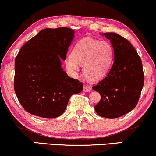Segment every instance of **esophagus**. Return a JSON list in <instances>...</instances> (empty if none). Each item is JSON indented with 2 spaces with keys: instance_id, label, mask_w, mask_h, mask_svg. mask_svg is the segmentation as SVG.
<instances>
[{
  "instance_id": "esophagus-1",
  "label": "esophagus",
  "mask_w": 156,
  "mask_h": 156,
  "mask_svg": "<svg viewBox=\"0 0 156 156\" xmlns=\"http://www.w3.org/2000/svg\"><path fill=\"white\" fill-rule=\"evenodd\" d=\"M91 90V88L90 86H83V91L85 92H90Z\"/></svg>"
}]
</instances>
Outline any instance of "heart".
Listing matches in <instances>:
<instances>
[{"label":"heart","mask_w":156,"mask_h":156,"mask_svg":"<svg viewBox=\"0 0 156 156\" xmlns=\"http://www.w3.org/2000/svg\"><path fill=\"white\" fill-rule=\"evenodd\" d=\"M114 58V47L109 42L85 38L76 44L65 63L67 69L73 73L78 72L80 66H84L86 78L92 81H98L109 71Z\"/></svg>","instance_id":"b5f03b06"}]
</instances>
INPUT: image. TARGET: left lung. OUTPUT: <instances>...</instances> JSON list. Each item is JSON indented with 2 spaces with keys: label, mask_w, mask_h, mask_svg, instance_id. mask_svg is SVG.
Here are the masks:
<instances>
[{
  "label": "left lung",
  "mask_w": 156,
  "mask_h": 156,
  "mask_svg": "<svg viewBox=\"0 0 156 156\" xmlns=\"http://www.w3.org/2000/svg\"><path fill=\"white\" fill-rule=\"evenodd\" d=\"M101 34L110 40L114 58L107 76L93 86L101 95L95 111L101 117L113 119L125 115L137 105L144 85L143 65L127 39L114 32Z\"/></svg>",
  "instance_id": "8db88e82"
}]
</instances>
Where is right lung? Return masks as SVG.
I'll return each mask as SVG.
<instances>
[{
	"instance_id": "obj_1",
	"label": "right lung",
	"mask_w": 156,
	"mask_h": 156,
	"mask_svg": "<svg viewBox=\"0 0 156 156\" xmlns=\"http://www.w3.org/2000/svg\"><path fill=\"white\" fill-rule=\"evenodd\" d=\"M75 31L66 27L42 29L21 47L15 60L14 90L26 111L55 118L66 110L70 96L83 90L82 83L62 68Z\"/></svg>"
}]
</instances>
